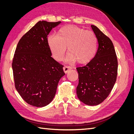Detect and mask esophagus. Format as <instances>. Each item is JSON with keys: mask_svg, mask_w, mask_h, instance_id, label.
<instances>
[{"mask_svg": "<svg viewBox=\"0 0 134 134\" xmlns=\"http://www.w3.org/2000/svg\"><path fill=\"white\" fill-rule=\"evenodd\" d=\"M71 69H72V68H71V66L65 65V66H64V68H63V70H64V71L65 72V73H67L68 71L69 70Z\"/></svg>", "mask_w": 134, "mask_h": 134, "instance_id": "34e87169", "label": "esophagus"}]
</instances>
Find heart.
Here are the masks:
<instances>
[{"label": "heart", "instance_id": "1", "mask_svg": "<svg viewBox=\"0 0 134 134\" xmlns=\"http://www.w3.org/2000/svg\"><path fill=\"white\" fill-rule=\"evenodd\" d=\"M47 42L54 58L62 60L66 51L70 53L66 59L68 63L78 60L80 64L90 62L94 57L97 48V38L94 32L77 26L62 27L58 35H51Z\"/></svg>", "mask_w": 134, "mask_h": 134}]
</instances>
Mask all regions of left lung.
<instances>
[{
	"instance_id": "8db88e82",
	"label": "left lung",
	"mask_w": 134,
	"mask_h": 134,
	"mask_svg": "<svg viewBox=\"0 0 134 134\" xmlns=\"http://www.w3.org/2000/svg\"><path fill=\"white\" fill-rule=\"evenodd\" d=\"M98 42L97 53L86 66L76 68L79 84L76 94L90 106L102 103L111 93L117 79L118 62L111 39L98 27L91 25Z\"/></svg>"
}]
</instances>
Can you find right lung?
Here are the masks:
<instances>
[{"label": "right lung", "mask_w": 134, "mask_h": 134, "mask_svg": "<svg viewBox=\"0 0 134 134\" xmlns=\"http://www.w3.org/2000/svg\"><path fill=\"white\" fill-rule=\"evenodd\" d=\"M61 23L39 21L20 39L12 61L14 85L23 100L42 107L54 98L63 65L51 57L47 35Z\"/></svg>", "instance_id": "obj_1"}]
</instances>
